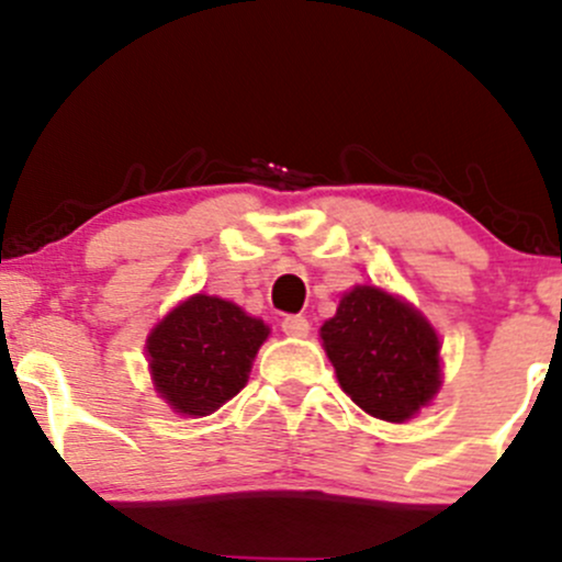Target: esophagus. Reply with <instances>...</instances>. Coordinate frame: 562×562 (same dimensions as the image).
I'll return each mask as SVG.
<instances>
[{"label": "esophagus", "instance_id": "1", "mask_svg": "<svg viewBox=\"0 0 562 562\" xmlns=\"http://www.w3.org/2000/svg\"><path fill=\"white\" fill-rule=\"evenodd\" d=\"M280 326L288 337H307V331H310L307 317H302V315H285L282 317Z\"/></svg>", "mask_w": 562, "mask_h": 562}]
</instances>
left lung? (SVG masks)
<instances>
[{
  "label": "left lung",
  "mask_w": 562,
  "mask_h": 562,
  "mask_svg": "<svg viewBox=\"0 0 562 562\" xmlns=\"http://www.w3.org/2000/svg\"><path fill=\"white\" fill-rule=\"evenodd\" d=\"M345 394L383 422L402 424L440 386L438 334L381 288L359 285L321 326Z\"/></svg>",
  "instance_id": "1"
}]
</instances>
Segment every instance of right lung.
I'll list each match as a JSON object with an SVG mask.
<instances>
[{
    "instance_id": "add662e5",
    "label": "right lung",
    "mask_w": 562,
    "mask_h": 562,
    "mask_svg": "<svg viewBox=\"0 0 562 562\" xmlns=\"http://www.w3.org/2000/svg\"><path fill=\"white\" fill-rule=\"evenodd\" d=\"M263 321L214 296H192L151 331L146 350L162 400L184 416H209L239 394L260 342Z\"/></svg>"
}]
</instances>
